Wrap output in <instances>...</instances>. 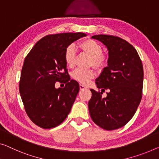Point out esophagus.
I'll return each mask as SVG.
<instances>
[{
  "mask_svg": "<svg viewBox=\"0 0 159 159\" xmlns=\"http://www.w3.org/2000/svg\"><path fill=\"white\" fill-rule=\"evenodd\" d=\"M79 87H80V90H84V89H87V87L86 86H84V85H83L81 84H79Z\"/></svg>",
  "mask_w": 159,
  "mask_h": 159,
  "instance_id": "obj_1",
  "label": "esophagus"
}]
</instances>
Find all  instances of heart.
<instances>
[{
    "instance_id": "heart-1",
    "label": "heart",
    "mask_w": 159,
    "mask_h": 159,
    "mask_svg": "<svg viewBox=\"0 0 159 159\" xmlns=\"http://www.w3.org/2000/svg\"><path fill=\"white\" fill-rule=\"evenodd\" d=\"M79 47L82 51L91 57V64L94 67L101 68L106 65V60L102 56L103 48L98 43L92 39H88L79 44ZM75 56V48L73 45H70L66 48L64 52V61L68 67H73L74 66ZM93 70H82L80 68L75 69L73 72V78L80 84L86 85L90 80L95 76Z\"/></svg>"
}]
</instances>
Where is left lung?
Here are the masks:
<instances>
[{
  "mask_svg": "<svg viewBox=\"0 0 159 159\" xmlns=\"http://www.w3.org/2000/svg\"><path fill=\"white\" fill-rule=\"evenodd\" d=\"M108 51V66L96 79L101 92L91 89L90 116L102 129H120L131 119L140 104L143 82V68L136 50L125 40L108 35H96ZM110 90L103 98L102 91Z\"/></svg>",
  "mask_w": 159,
  "mask_h": 159,
  "instance_id": "1",
  "label": "left lung"
}]
</instances>
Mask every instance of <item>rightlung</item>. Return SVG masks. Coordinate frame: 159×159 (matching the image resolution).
I'll use <instances>...</instances> for the list:
<instances>
[{
  "label": "right lung",
  "mask_w": 159,
  "mask_h": 159,
  "mask_svg": "<svg viewBox=\"0 0 159 159\" xmlns=\"http://www.w3.org/2000/svg\"><path fill=\"white\" fill-rule=\"evenodd\" d=\"M84 36V33L48 35L25 57L19 91L28 117L43 129L58 126L71 109L80 88L79 83L68 78L64 52ZM57 81L64 82L65 87L56 89Z\"/></svg>",
  "instance_id": "1"
}]
</instances>
